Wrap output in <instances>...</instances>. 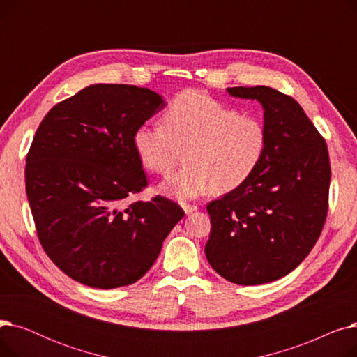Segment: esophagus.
I'll return each instance as SVG.
<instances>
[{
  "label": "esophagus",
  "mask_w": 357,
  "mask_h": 357,
  "mask_svg": "<svg viewBox=\"0 0 357 357\" xmlns=\"http://www.w3.org/2000/svg\"><path fill=\"white\" fill-rule=\"evenodd\" d=\"M182 208H183V211L186 213V214H190V213H194V211H197V205L195 204H182Z\"/></svg>",
  "instance_id": "esophagus-1"
}]
</instances>
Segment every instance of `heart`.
<instances>
[{"label":"heart","mask_w":357,"mask_h":357,"mask_svg":"<svg viewBox=\"0 0 357 357\" xmlns=\"http://www.w3.org/2000/svg\"><path fill=\"white\" fill-rule=\"evenodd\" d=\"M133 146L152 174L167 172L185 150L186 165L159 186L166 197L183 201L210 190L227 194L245 183L265 158L268 128L259 117L191 89L167 105L165 124L139 126Z\"/></svg>","instance_id":"heart-1"}]
</instances>
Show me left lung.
Listing matches in <instances>:
<instances>
[{
  "mask_svg": "<svg viewBox=\"0 0 357 357\" xmlns=\"http://www.w3.org/2000/svg\"><path fill=\"white\" fill-rule=\"evenodd\" d=\"M227 91L264 107L268 149L245 183L207 205L211 233L205 256L233 284H268L301 264L321 234L331 178L328 150L287 93L261 85Z\"/></svg>",
  "mask_w": 357,
  "mask_h": 357,
  "instance_id": "8db88e82",
  "label": "left lung"
}]
</instances>
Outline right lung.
Wrapping results in <instances>:
<instances>
[{
    "mask_svg": "<svg viewBox=\"0 0 357 357\" xmlns=\"http://www.w3.org/2000/svg\"><path fill=\"white\" fill-rule=\"evenodd\" d=\"M163 107L147 88L97 84L56 104L36 131L26 158L36 233L77 282L100 289L135 284L185 214L160 195L135 199L147 178L133 135Z\"/></svg>",
    "mask_w": 357,
    "mask_h": 357,
    "instance_id": "add662e5",
    "label": "right lung"
}]
</instances>
